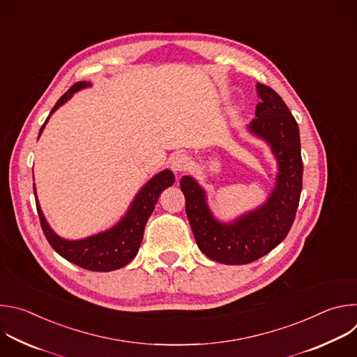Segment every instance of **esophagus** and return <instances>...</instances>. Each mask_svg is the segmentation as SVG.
Returning a JSON list of instances; mask_svg holds the SVG:
<instances>
[{"mask_svg":"<svg viewBox=\"0 0 357 357\" xmlns=\"http://www.w3.org/2000/svg\"><path fill=\"white\" fill-rule=\"evenodd\" d=\"M189 164H190V160H189V157L185 155V154H176V155L172 157V160H171V165H172L174 171H176V172H183V171H186L188 167H189Z\"/></svg>","mask_w":357,"mask_h":357,"instance_id":"esophagus-1","label":"esophagus"}]
</instances>
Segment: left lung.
Here are the masks:
<instances>
[{"instance_id": "obj_1", "label": "left lung", "mask_w": 357, "mask_h": 357, "mask_svg": "<svg viewBox=\"0 0 357 357\" xmlns=\"http://www.w3.org/2000/svg\"><path fill=\"white\" fill-rule=\"evenodd\" d=\"M260 101L250 130L267 139L278 160L277 186L259 211L231 225L216 222L205 200V192L189 176L181 179L186 216L197 247L218 263L248 264L275 248L288 234L302 190V157L298 124L281 96L257 83Z\"/></svg>"}]
</instances>
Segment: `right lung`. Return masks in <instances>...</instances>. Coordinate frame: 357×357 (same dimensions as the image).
<instances>
[{"label": "right lung", "instance_id": "add662e5", "mask_svg": "<svg viewBox=\"0 0 357 357\" xmlns=\"http://www.w3.org/2000/svg\"><path fill=\"white\" fill-rule=\"evenodd\" d=\"M86 86H89V83H84V82L75 83L58 100V103L54 106L52 112L49 113L47 119L59 106H62L65 101H68L76 90ZM46 121L40 127L39 134L42 132ZM174 182H175V176L168 169L155 175L141 189V192L137 195L134 203L131 205V209L116 227H113L109 231L100 233L77 241L65 240L50 230L38 205V199L35 197L40 227L43 230V234L47 243L52 245V248L59 254V256H62L68 261L89 271L106 273V271L119 270L127 266L137 256L142 241L146 220L151 216V213L154 212V208L157 205L158 197L162 193V190L171 186ZM33 193H35V186H33Z\"/></svg>", "mask_w": 357, "mask_h": 357}]
</instances>
